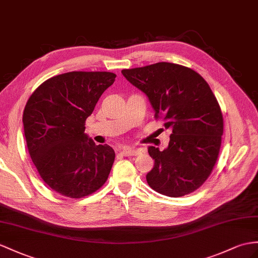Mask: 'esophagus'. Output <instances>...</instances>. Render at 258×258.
Wrapping results in <instances>:
<instances>
[{"label": "esophagus", "mask_w": 258, "mask_h": 258, "mask_svg": "<svg viewBox=\"0 0 258 258\" xmlns=\"http://www.w3.org/2000/svg\"><path fill=\"white\" fill-rule=\"evenodd\" d=\"M120 153L122 155H124V156H133V155L140 154L141 153V150L140 149H133V148H130V147H125V148H123L121 150Z\"/></svg>", "instance_id": "34e87169"}]
</instances>
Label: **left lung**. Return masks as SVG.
Here are the masks:
<instances>
[{
  "instance_id": "8db88e82",
  "label": "left lung",
  "mask_w": 258,
  "mask_h": 258,
  "mask_svg": "<svg viewBox=\"0 0 258 258\" xmlns=\"http://www.w3.org/2000/svg\"><path fill=\"white\" fill-rule=\"evenodd\" d=\"M121 73L146 94L155 118L162 116L164 127L172 129L166 149L148 148L154 160L149 186L169 197L196 190L216 164L223 134L222 112L210 86L191 69L169 62Z\"/></svg>"
}]
</instances>
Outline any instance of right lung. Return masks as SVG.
I'll list each match as a JSON object with an SVG mask.
<instances>
[{"instance_id":"add662e5","label":"right lung","mask_w":258,"mask_h":258,"mask_svg":"<svg viewBox=\"0 0 258 258\" xmlns=\"http://www.w3.org/2000/svg\"><path fill=\"white\" fill-rule=\"evenodd\" d=\"M111 72L73 71L55 75L25 106L23 123L28 152L45 183L63 196L81 198L107 180L115 152L87 136L85 120L114 83Z\"/></svg>"}]
</instances>
